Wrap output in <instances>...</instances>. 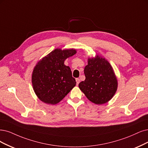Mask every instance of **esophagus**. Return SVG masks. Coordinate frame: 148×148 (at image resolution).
Wrapping results in <instances>:
<instances>
[{
	"mask_svg": "<svg viewBox=\"0 0 148 148\" xmlns=\"http://www.w3.org/2000/svg\"><path fill=\"white\" fill-rule=\"evenodd\" d=\"M76 80V83H77V85H79V84L80 83V79L79 78H77L75 79Z\"/></svg>",
	"mask_w": 148,
	"mask_h": 148,
	"instance_id": "esophagus-1",
	"label": "esophagus"
}]
</instances>
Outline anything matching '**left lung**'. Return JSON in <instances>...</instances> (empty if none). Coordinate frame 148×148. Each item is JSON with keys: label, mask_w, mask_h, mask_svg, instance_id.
<instances>
[{"label": "left lung", "mask_w": 148, "mask_h": 148, "mask_svg": "<svg viewBox=\"0 0 148 148\" xmlns=\"http://www.w3.org/2000/svg\"><path fill=\"white\" fill-rule=\"evenodd\" d=\"M84 74L85 80L79 86L90 101L99 105L112 99L117 90V79L110 64L105 58L97 56L88 59Z\"/></svg>", "instance_id": "1"}]
</instances>
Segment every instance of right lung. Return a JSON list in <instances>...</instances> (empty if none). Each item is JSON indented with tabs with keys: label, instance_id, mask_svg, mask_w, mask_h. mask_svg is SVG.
Segmentation results:
<instances>
[{
	"label": "right lung",
	"instance_id": "add662e5",
	"mask_svg": "<svg viewBox=\"0 0 148 148\" xmlns=\"http://www.w3.org/2000/svg\"><path fill=\"white\" fill-rule=\"evenodd\" d=\"M76 53L74 49H55L38 63L32 74V85L39 99L48 104L61 101L76 85L67 58Z\"/></svg>",
	"mask_w": 148,
	"mask_h": 148
}]
</instances>
